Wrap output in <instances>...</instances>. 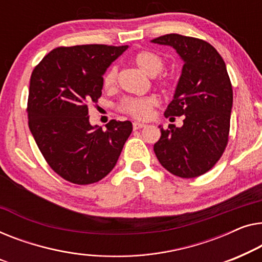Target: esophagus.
Masks as SVG:
<instances>
[{"label":"esophagus","instance_id":"1","mask_svg":"<svg viewBox=\"0 0 262 262\" xmlns=\"http://www.w3.org/2000/svg\"><path fill=\"white\" fill-rule=\"evenodd\" d=\"M145 127H146L145 123H141V122L133 123V128H134V129H141V128H145Z\"/></svg>","mask_w":262,"mask_h":262}]
</instances>
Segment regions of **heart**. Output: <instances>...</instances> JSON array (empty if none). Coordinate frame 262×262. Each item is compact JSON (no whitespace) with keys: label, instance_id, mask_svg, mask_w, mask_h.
Wrapping results in <instances>:
<instances>
[{"label":"heart","instance_id":"heart-1","mask_svg":"<svg viewBox=\"0 0 262 262\" xmlns=\"http://www.w3.org/2000/svg\"><path fill=\"white\" fill-rule=\"evenodd\" d=\"M133 60L142 70L143 72L148 76H157L164 70L165 62L163 58L158 56L157 53L150 52V51H141L138 52L133 58ZM117 71L116 66H110L103 75L102 83L105 89H114L117 83ZM157 98L154 96H146V97H126L120 102L119 108L127 115H129L138 120H146L150 116L152 109L157 105Z\"/></svg>","mask_w":262,"mask_h":262}]
</instances>
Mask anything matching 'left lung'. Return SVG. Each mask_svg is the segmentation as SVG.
<instances>
[{
    "label": "left lung",
    "mask_w": 262,
    "mask_h": 262,
    "mask_svg": "<svg viewBox=\"0 0 262 262\" xmlns=\"http://www.w3.org/2000/svg\"><path fill=\"white\" fill-rule=\"evenodd\" d=\"M152 42L173 47L184 60L174 97L165 110L169 120L184 116V124L160 126L154 153L172 174L196 178L215 166L228 145L233 86L226 64L204 40L166 34Z\"/></svg>",
    "instance_id": "8db88e82"
}]
</instances>
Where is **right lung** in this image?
Segmentation results:
<instances>
[{
    "label": "right lung",
    "mask_w": 262,
    "mask_h": 262,
    "mask_svg": "<svg viewBox=\"0 0 262 262\" xmlns=\"http://www.w3.org/2000/svg\"><path fill=\"white\" fill-rule=\"evenodd\" d=\"M128 46L57 47L31 76L28 126L47 164L62 179L88 185L115 167L133 130L130 121L91 126L90 103L102 95V78Z\"/></svg>",
    "instance_id": "right-lung-1"
}]
</instances>
